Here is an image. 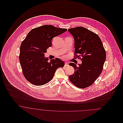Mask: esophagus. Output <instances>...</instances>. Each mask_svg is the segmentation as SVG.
<instances>
[{
    "mask_svg": "<svg viewBox=\"0 0 123 123\" xmlns=\"http://www.w3.org/2000/svg\"><path fill=\"white\" fill-rule=\"evenodd\" d=\"M69 66L68 63H67V62H65V64H64V67H66V66Z\"/></svg>",
    "mask_w": 123,
    "mask_h": 123,
    "instance_id": "esophagus-1",
    "label": "esophagus"
}]
</instances>
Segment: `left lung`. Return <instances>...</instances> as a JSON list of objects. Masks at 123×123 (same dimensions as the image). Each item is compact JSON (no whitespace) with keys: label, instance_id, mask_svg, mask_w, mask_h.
<instances>
[{"label":"left lung","instance_id":"8db88e82","mask_svg":"<svg viewBox=\"0 0 123 123\" xmlns=\"http://www.w3.org/2000/svg\"><path fill=\"white\" fill-rule=\"evenodd\" d=\"M68 30L74 39L75 54L82 57V64H78L79 66L73 63L69 64L75 72L69 78L78 88L88 87L102 72L106 59L105 49L99 36L88 29L78 27Z\"/></svg>","mask_w":123,"mask_h":123}]
</instances>
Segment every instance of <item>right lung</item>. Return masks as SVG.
Returning a JSON list of instances; mask_svg holds the SVG:
<instances>
[{
    "mask_svg": "<svg viewBox=\"0 0 123 123\" xmlns=\"http://www.w3.org/2000/svg\"><path fill=\"white\" fill-rule=\"evenodd\" d=\"M67 30L44 25L32 29L20 47L19 61L25 78L32 84L41 86L50 81L56 70L64 65L59 58L45 57L47 49L52 45L53 38Z\"/></svg>",
    "mask_w": 123,
    "mask_h": 123,
    "instance_id": "right-lung-1",
    "label": "right lung"
}]
</instances>
